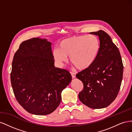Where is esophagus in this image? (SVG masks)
Instances as JSON below:
<instances>
[{
  "instance_id": "1",
  "label": "esophagus",
  "mask_w": 132,
  "mask_h": 132,
  "mask_svg": "<svg viewBox=\"0 0 132 132\" xmlns=\"http://www.w3.org/2000/svg\"><path fill=\"white\" fill-rule=\"evenodd\" d=\"M71 77H72V78H75L76 77V73L74 72H70Z\"/></svg>"
}]
</instances>
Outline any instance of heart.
Instances as JSON below:
<instances>
[{"instance_id":"obj_1","label":"heart","mask_w":132,"mask_h":132,"mask_svg":"<svg viewBox=\"0 0 132 132\" xmlns=\"http://www.w3.org/2000/svg\"><path fill=\"white\" fill-rule=\"evenodd\" d=\"M100 41L96 36L79 35L64 39L52 51L54 61L62 67L69 57L70 62L79 70L88 69L96 60L100 51Z\"/></svg>"}]
</instances>
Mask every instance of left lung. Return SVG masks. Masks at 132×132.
I'll use <instances>...</instances> for the list:
<instances>
[{"label":"left lung","instance_id":"8db88e82","mask_svg":"<svg viewBox=\"0 0 132 132\" xmlns=\"http://www.w3.org/2000/svg\"><path fill=\"white\" fill-rule=\"evenodd\" d=\"M90 34L98 36L100 51L93 65L76 74L84 85L78 96L83 104L91 109H102L109 106L117 97L123 65L119 51L109 35L102 30Z\"/></svg>","mask_w":132,"mask_h":132}]
</instances>
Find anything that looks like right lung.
<instances>
[{"mask_svg":"<svg viewBox=\"0 0 132 132\" xmlns=\"http://www.w3.org/2000/svg\"><path fill=\"white\" fill-rule=\"evenodd\" d=\"M11 83L16 99L28 112L51 113L71 81L68 71L54 67L51 43L33 38L22 42L12 62Z\"/></svg>","mask_w":132,"mask_h":132,"instance_id":"right-lung-1","label":"right lung"}]
</instances>
